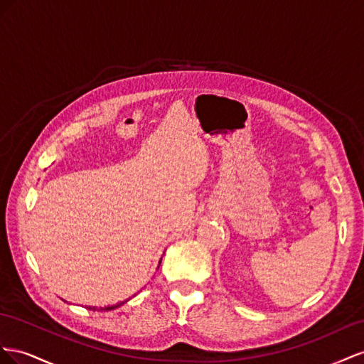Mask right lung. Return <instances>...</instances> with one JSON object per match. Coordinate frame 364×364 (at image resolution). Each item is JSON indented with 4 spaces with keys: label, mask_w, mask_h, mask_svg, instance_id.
<instances>
[{
    "label": "right lung",
    "mask_w": 364,
    "mask_h": 364,
    "mask_svg": "<svg viewBox=\"0 0 364 364\" xmlns=\"http://www.w3.org/2000/svg\"><path fill=\"white\" fill-rule=\"evenodd\" d=\"M160 262H161V259H160ZM160 262H159V267H160ZM129 299H127V300H123V302H120V304H116V305H108V306H88V309H92V311H111V309H116V308H119L120 305H123V304H127Z\"/></svg>",
    "instance_id": "obj_1"
}]
</instances>
